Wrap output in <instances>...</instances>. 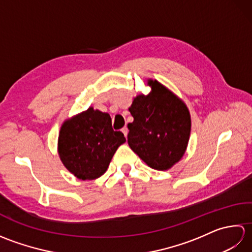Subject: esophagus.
<instances>
[{
  "instance_id": "esophagus-1",
  "label": "esophagus",
  "mask_w": 252,
  "mask_h": 252,
  "mask_svg": "<svg viewBox=\"0 0 252 252\" xmlns=\"http://www.w3.org/2000/svg\"><path fill=\"white\" fill-rule=\"evenodd\" d=\"M121 131H122V133H123V135H125V136L126 137V135H127V132H129V130H127V127H126V126L122 127Z\"/></svg>"
}]
</instances>
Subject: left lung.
Listing matches in <instances>:
<instances>
[{
    "label": "left lung",
    "instance_id": "1",
    "mask_svg": "<svg viewBox=\"0 0 252 252\" xmlns=\"http://www.w3.org/2000/svg\"><path fill=\"white\" fill-rule=\"evenodd\" d=\"M152 93L138 95L129 108L134 121L127 125V143L144 162L168 170L183 156L190 134V116L185 104L156 80Z\"/></svg>",
    "mask_w": 252,
    "mask_h": 252
}]
</instances>
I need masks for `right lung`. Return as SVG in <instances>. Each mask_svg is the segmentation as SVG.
Returning a JSON list of instances; mask_svg holds the SVG:
<instances>
[{"label":"right lung","instance_id":"right-lung-1","mask_svg":"<svg viewBox=\"0 0 252 252\" xmlns=\"http://www.w3.org/2000/svg\"><path fill=\"white\" fill-rule=\"evenodd\" d=\"M126 142L114 131L106 112L90 108L63 123L58 137V153L63 165L80 180L103 175L117 148Z\"/></svg>","mask_w":252,"mask_h":252}]
</instances>
